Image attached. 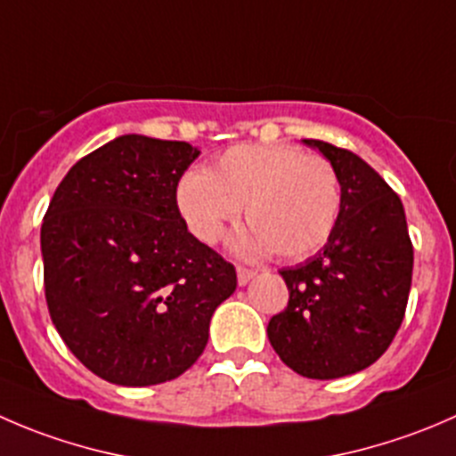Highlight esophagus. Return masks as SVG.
Instances as JSON below:
<instances>
[{"label": "esophagus", "instance_id": "esophagus-1", "mask_svg": "<svg viewBox=\"0 0 456 456\" xmlns=\"http://www.w3.org/2000/svg\"><path fill=\"white\" fill-rule=\"evenodd\" d=\"M236 272H238V285L240 287H245L247 282L256 276V269H249V267H238Z\"/></svg>", "mask_w": 456, "mask_h": 456}]
</instances>
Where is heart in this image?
<instances>
[{
	"label": "heart",
	"instance_id": "obj_1",
	"mask_svg": "<svg viewBox=\"0 0 456 456\" xmlns=\"http://www.w3.org/2000/svg\"><path fill=\"white\" fill-rule=\"evenodd\" d=\"M175 205L189 232L205 245L223 238L245 207L251 224L236 240L245 256L276 251L305 258L330 240L343 205L334 165L287 144H238L209 171L189 169L175 187Z\"/></svg>",
	"mask_w": 456,
	"mask_h": 456
}]
</instances>
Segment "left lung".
Returning a JSON list of instances; mask_svg holds the SVG:
<instances>
[{
    "label": "left lung",
    "instance_id": "left-lung-1",
    "mask_svg": "<svg viewBox=\"0 0 456 456\" xmlns=\"http://www.w3.org/2000/svg\"><path fill=\"white\" fill-rule=\"evenodd\" d=\"M334 165L343 205L327 245L281 269L289 300L267 336L287 368L340 379L370 368L399 331L414 249L403 202L365 160L322 140H303Z\"/></svg>",
    "mask_w": 456,
    "mask_h": 456
}]
</instances>
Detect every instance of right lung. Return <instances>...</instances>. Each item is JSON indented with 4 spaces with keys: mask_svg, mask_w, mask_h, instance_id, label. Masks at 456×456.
<instances>
[{
    "mask_svg": "<svg viewBox=\"0 0 456 456\" xmlns=\"http://www.w3.org/2000/svg\"><path fill=\"white\" fill-rule=\"evenodd\" d=\"M196 147L120 135L70 167L42 223L44 291L75 359L116 386L187 372L236 269L189 233L175 187Z\"/></svg>",
    "mask_w": 456,
    "mask_h": 456,
    "instance_id": "obj_1",
    "label": "right lung"
}]
</instances>
